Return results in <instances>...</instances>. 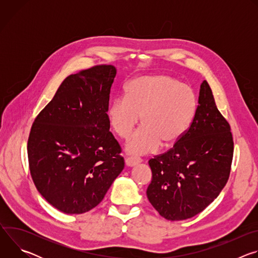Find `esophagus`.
I'll return each instance as SVG.
<instances>
[{
    "label": "esophagus",
    "instance_id": "esophagus-1",
    "mask_svg": "<svg viewBox=\"0 0 258 258\" xmlns=\"http://www.w3.org/2000/svg\"><path fill=\"white\" fill-rule=\"evenodd\" d=\"M142 162V159L139 158V157H127L125 159V163L127 166H135V165H138L139 163Z\"/></svg>",
    "mask_w": 258,
    "mask_h": 258
}]
</instances>
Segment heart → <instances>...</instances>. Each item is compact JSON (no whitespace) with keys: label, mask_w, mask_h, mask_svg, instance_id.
Listing matches in <instances>:
<instances>
[{"label":"heart","mask_w":258,"mask_h":258,"mask_svg":"<svg viewBox=\"0 0 258 258\" xmlns=\"http://www.w3.org/2000/svg\"><path fill=\"white\" fill-rule=\"evenodd\" d=\"M197 110L193 89L166 75L135 78L107 109L110 127L127 139L139 123L142 127L128 140L126 151L140 155L153 153L177 143L189 128Z\"/></svg>","instance_id":"1"}]
</instances>
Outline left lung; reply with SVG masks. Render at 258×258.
Returning <instances> with one entry per match:
<instances>
[{"mask_svg": "<svg viewBox=\"0 0 258 258\" xmlns=\"http://www.w3.org/2000/svg\"><path fill=\"white\" fill-rule=\"evenodd\" d=\"M198 103L182 138L149 160L152 180L147 197L168 220L188 219L203 211L230 176L234 153L231 126L218 111L206 81L200 86Z\"/></svg>", "mask_w": 258, "mask_h": 258, "instance_id": "1", "label": "left lung"}]
</instances>
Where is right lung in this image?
<instances>
[{"label":"right lung","mask_w":258,"mask_h":258,"mask_svg":"<svg viewBox=\"0 0 258 258\" xmlns=\"http://www.w3.org/2000/svg\"><path fill=\"white\" fill-rule=\"evenodd\" d=\"M115 76V67L106 64L70 75L32 123L27 142L31 178L64 213L96 207L124 167L107 118Z\"/></svg>","instance_id":"obj_1"}]
</instances>
